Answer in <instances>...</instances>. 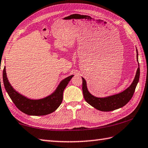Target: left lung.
I'll list each match as a JSON object with an SVG mask.
<instances>
[{"mask_svg": "<svg viewBox=\"0 0 148 148\" xmlns=\"http://www.w3.org/2000/svg\"><path fill=\"white\" fill-rule=\"evenodd\" d=\"M137 60L138 65L139 66V63L138 60V51L137 49ZM140 77V68L138 67L137 72H136L135 77L134 81L128 88L125 90L121 92L119 94L111 95V96L106 97H97L94 96L88 92L86 86V82L85 79L82 77L83 85L82 90L83 96L85 101L89 105H90L98 110L103 112H110L113 111L121 107L124 106L128 103L130 100L134 95L135 90L136 86L139 80Z\"/></svg>", "mask_w": 148, "mask_h": 148, "instance_id": "8db88e82", "label": "left lung"}]
</instances>
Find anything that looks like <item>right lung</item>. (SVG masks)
I'll return each mask as SVG.
<instances>
[{
	"label": "right lung",
	"mask_w": 148,
	"mask_h": 148,
	"mask_svg": "<svg viewBox=\"0 0 148 148\" xmlns=\"http://www.w3.org/2000/svg\"><path fill=\"white\" fill-rule=\"evenodd\" d=\"M3 83L5 90L13 103L20 111L29 115H45L54 112L58 108L63 100V93L64 89L70 82L74 75L65 78L60 82L53 94L40 99H30L16 92L9 82L5 67L3 70Z\"/></svg>",
	"instance_id": "obj_1"
}]
</instances>
